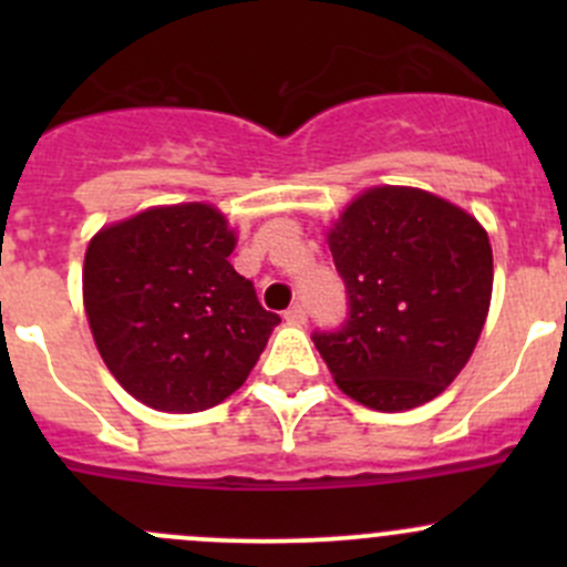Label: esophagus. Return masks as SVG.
I'll return each instance as SVG.
<instances>
[{
	"label": "esophagus",
	"instance_id": "34e87169",
	"mask_svg": "<svg viewBox=\"0 0 567 567\" xmlns=\"http://www.w3.org/2000/svg\"><path fill=\"white\" fill-rule=\"evenodd\" d=\"M285 323L288 326H305L307 323V310L301 305H293L285 312Z\"/></svg>",
	"mask_w": 567,
	"mask_h": 567
}]
</instances>
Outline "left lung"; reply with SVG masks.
Returning a JSON list of instances; mask_svg holds the SVG:
<instances>
[{"mask_svg": "<svg viewBox=\"0 0 567 567\" xmlns=\"http://www.w3.org/2000/svg\"><path fill=\"white\" fill-rule=\"evenodd\" d=\"M351 318L316 348L334 384L375 411L439 398L466 368L494 290L485 227L439 194L373 186L326 230Z\"/></svg>", "mask_w": 567, "mask_h": 567, "instance_id": "left-lung-1", "label": "left lung"}]
</instances>
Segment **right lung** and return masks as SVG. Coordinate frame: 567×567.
<instances>
[{
    "label": "right lung",
    "mask_w": 567,
    "mask_h": 567,
    "mask_svg": "<svg viewBox=\"0 0 567 567\" xmlns=\"http://www.w3.org/2000/svg\"><path fill=\"white\" fill-rule=\"evenodd\" d=\"M238 236L210 203L153 205L112 221L84 251L95 348L131 398L194 414L241 390L279 316L230 266Z\"/></svg>",
    "instance_id": "1"
}]
</instances>
